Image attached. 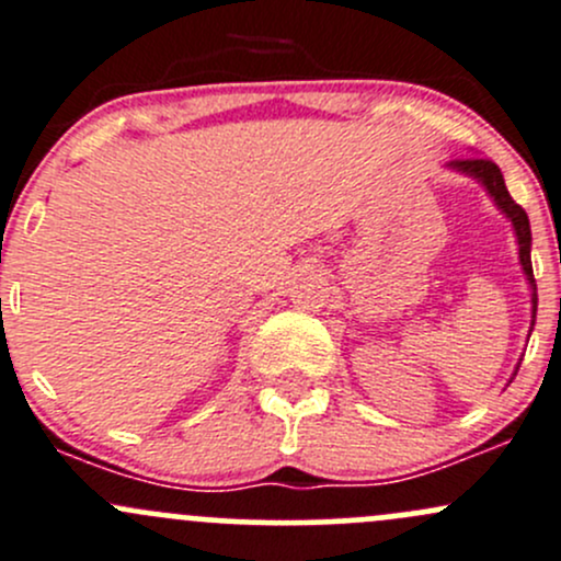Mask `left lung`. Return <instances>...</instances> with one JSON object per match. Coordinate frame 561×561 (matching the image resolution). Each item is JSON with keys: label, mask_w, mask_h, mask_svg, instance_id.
<instances>
[{"label": "left lung", "mask_w": 561, "mask_h": 561, "mask_svg": "<svg viewBox=\"0 0 561 561\" xmlns=\"http://www.w3.org/2000/svg\"><path fill=\"white\" fill-rule=\"evenodd\" d=\"M448 167H451V170H456V172H465L467 178H476V181L481 183L483 188H486V194L492 196L494 205L500 207V210L505 213L507 218H511L513 229H516V240H518V262H522L524 275H527L529 286H533V327H535V316H538V286H535L533 259H529V248H533V232H529L527 213H524V207L516 205V202H513V196L507 194L505 178H502L500 167H496L494 161L481 159V156H467V159L451 161ZM533 327H529V334H533ZM518 365H522V362H518ZM516 373H518V367H516ZM516 373H513V375H516Z\"/></svg>", "instance_id": "8db88e82"}]
</instances>
